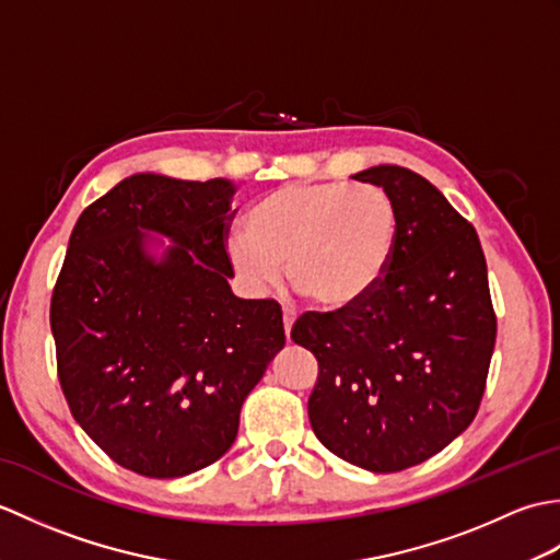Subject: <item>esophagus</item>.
Instances as JSON below:
<instances>
[{
    "label": "esophagus",
    "instance_id": "34e87169",
    "mask_svg": "<svg viewBox=\"0 0 560 560\" xmlns=\"http://www.w3.org/2000/svg\"><path fill=\"white\" fill-rule=\"evenodd\" d=\"M295 323V311L293 307H283V331H287V337H291V327Z\"/></svg>",
    "mask_w": 560,
    "mask_h": 560
}]
</instances>
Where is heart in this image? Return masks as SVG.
Wrapping results in <instances>:
<instances>
[{
  "label": "heart",
  "mask_w": 560,
  "mask_h": 560,
  "mask_svg": "<svg viewBox=\"0 0 560 560\" xmlns=\"http://www.w3.org/2000/svg\"><path fill=\"white\" fill-rule=\"evenodd\" d=\"M397 237L395 201L377 185L293 183L261 197L229 259L249 287L287 265L295 293L325 307L351 305L383 279Z\"/></svg>",
  "instance_id": "1"
}]
</instances>
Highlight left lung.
<instances>
[{"instance_id":"left-lung-1","label":"left lung","mask_w":560,"mask_h":560,"mask_svg":"<svg viewBox=\"0 0 560 560\" xmlns=\"http://www.w3.org/2000/svg\"><path fill=\"white\" fill-rule=\"evenodd\" d=\"M353 177L395 201L389 265L355 303L303 313L291 339L317 359L307 416L319 443L389 474L438 455L474 421L495 313L479 235L438 187L399 165Z\"/></svg>"}]
</instances>
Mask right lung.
I'll use <instances>...</instances> for the list:
<instances>
[{"label": "right lung", "mask_w": 560, "mask_h": 560, "mask_svg": "<svg viewBox=\"0 0 560 560\" xmlns=\"http://www.w3.org/2000/svg\"><path fill=\"white\" fill-rule=\"evenodd\" d=\"M235 187L139 173L79 217L50 301L57 377L105 455L175 479L233 445L241 407L283 335L281 305L233 295ZM141 230L176 243L161 261Z\"/></svg>", "instance_id": "obj_1"}]
</instances>
